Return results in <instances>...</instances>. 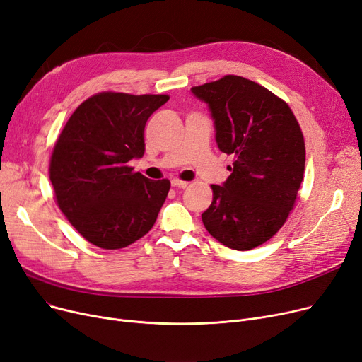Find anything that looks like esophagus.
I'll use <instances>...</instances> for the list:
<instances>
[{
  "mask_svg": "<svg viewBox=\"0 0 362 362\" xmlns=\"http://www.w3.org/2000/svg\"><path fill=\"white\" fill-rule=\"evenodd\" d=\"M189 183L188 182H183V180H179V179H173L171 180V186L173 188H186Z\"/></svg>",
  "mask_w": 362,
  "mask_h": 362,
  "instance_id": "34e87169",
  "label": "esophagus"
}]
</instances>
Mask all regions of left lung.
Instances as JSON below:
<instances>
[{
    "label": "left lung",
    "instance_id": "left-lung-1",
    "mask_svg": "<svg viewBox=\"0 0 362 362\" xmlns=\"http://www.w3.org/2000/svg\"><path fill=\"white\" fill-rule=\"evenodd\" d=\"M191 90L209 105L219 151L235 158L228 179L211 185L206 230L230 249L261 246L296 204L305 164L301 128L284 100L245 77L225 76Z\"/></svg>",
    "mask_w": 362,
    "mask_h": 362
}]
</instances>
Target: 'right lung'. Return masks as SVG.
Wrapping results in <instances>:
<instances>
[{
  "mask_svg": "<svg viewBox=\"0 0 362 362\" xmlns=\"http://www.w3.org/2000/svg\"><path fill=\"white\" fill-rule=\"evenodd\" d=\"M168 95L101 92L80 104L50 158L59 209L89 243L122 249L151 231L170 180H151L128 163L144 153L147 119Z\"/></svg>",
  "mask_w": 362,
  "mask_h": 362,
  "instance_id": "obj_1",
  "label": "right lung"
}]
</instances>
